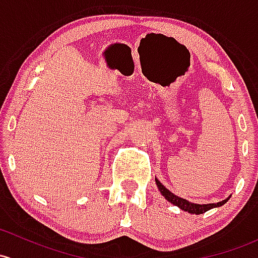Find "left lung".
Wrapping results in <instances>:
<instances>
[{"label": "left lung", "mask_w": 258, "mask_h": 258, "mask_svg": "<svg viewBox=\"0 0 258 258\" xmlns=\"http://www.w3.org/2000/svg\"><path fill=\"white\" fill-rule=\"evenodd\" d=\"M156 184H157V186H158L159 191H161L162 195H163L168 202H170L173 205H175V207H179L181 210L188 211V213H190V214H197V215L205 213V211L210 210V209H213V208L221 207V205H224L225 203L229 200V198H227L226 200H222V202L216 203V204H203V205L202 204H194V203L188 202V200L183 199V198H179V197H177V195L170 193V191L165 188L163 184L158 180V179H156Z\"/></svg>", "instance_id": "8db88e82"}]
</instances>
